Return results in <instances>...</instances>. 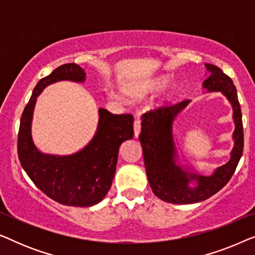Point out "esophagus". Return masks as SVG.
<instances>
[{
  "label": "esophagus",
  "instance_id": "1",
  "mask_svg": "<svg viewBox=\"0 0 255 255\" xmlns=\"http://www.w3.org/2000/svg\"><path fill=\"white\" fill-rule=\"evenodd\" d=\"M140 114H137V118H135L134 121V124H133V128H134V135L135 137H138L139 133H140V130H141V124H140Z\"/></svg>",
  "mask_w": 255,
  "mask_h": 255
}]
</instances>
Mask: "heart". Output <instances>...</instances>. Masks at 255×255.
I'll list each match as a JSON object with an SVG mask.
<instances>
[{"label": "heart", "instance_id": "b5f03b06", "mask_svg": "<svg viewBox=\"0 0 255 255\" xmlns=\"http://www.w3.org/2000/svg\"><path fill=\"white\" fill-rule=\"evenodd\" d=\"M168 82H169L168 75L159 76V78L152 80V81L148 83V88L151 90H159V89L163 88V87H165Z\"/></svg>", "mask_w": 255, "mask_h": 255}]
</instances>
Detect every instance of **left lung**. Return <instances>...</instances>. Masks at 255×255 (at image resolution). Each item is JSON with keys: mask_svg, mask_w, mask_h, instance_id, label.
I'll return each instance as SVG.
<instances>
[{"mask_svg": "<svg viewBox=\"0 0 255 255\" xmlns=\"http://www.w3.org/2000/svg\"><path fill=\"white\" fill-rule=\"evenodd\" d=\"M209 78L203 82L208 92H222L233 108L235 120V146L231 158L225 165L218 167L210 176L189 173L176 163V148L174 142L172 125L175 117L183 110L189 100L181 101L173 106H162L142 115L141 132L139 134L146 174L153 194L160 200L175 204H190L207 200L222 189L231 179L243 155L244 130L242 109L237 96L236 86L230 76L221 68L205 64ZM191 180L197 181V187L190 188Z\"/></svg>", "mask_w": 255, "mask_h": 255, "instance_id": "8db88e82", "label": "left lung"}]
</instances>
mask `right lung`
Wrapping results in <instances>:
<instances>
[{
	"label": "right lung",
	"mask_w": 255,
	"mask_h": 255,
	"mask_svg": "<svg viewBox=\"0 0 255 255\" xmlns=\"http://www.w3.org/2000/svg\"><path fill=\"white\" fill-rule=\"evenodd\" d=\"M85 78L79 65L65 64L41 79L20 117L17 140L20 165L32 182L53 201L69 207H92L106 197L116 172L120 146L134 134L132 115H114L101 108L96 133L81 151L64 156L38 151L31 135L38 95L51 83L83 82Z\"/></svg>",
	"instance_id": "obj_1"
}]
</instances>
